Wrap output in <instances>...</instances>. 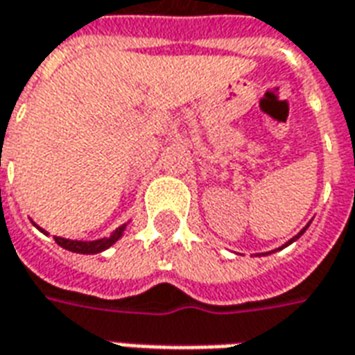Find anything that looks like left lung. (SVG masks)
Instances as JSON below:
<instances>
[{
  "label": "left lung",
  "instance_id": "left-lung-1",
  "mask_svg": "<svg viewBox=\"0 0 355 355\" xmlns=\"http://www.w3.org/2000/svg\"><path fill=\"white\" fill-rule=\"evenodd\" d=\"M308 226H310V223L306 224L304 228H302V230L298 232V234H297V236H295V238H291V239H289V241H287V243H285V245H282V247H279V249H283V247H287V245H291V243H293V241H297V239H298V238H300V236H302V234H304V232H306V228H308ZM275 251H277V249H275ZM272 253H274V251H272ZM262 254H268V253H262Z\"/></svg>",
  "mask_w": 355,
  "mask_h": 355
}]
</instances>
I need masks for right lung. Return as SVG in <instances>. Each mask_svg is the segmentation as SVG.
Listing matches in <instances>:
<instances>
[{
	"label": "right lung",
	"mask_w": 355,
	"mask_h": 355,
	"mask_svg": "<svg viewBox=\"0 0 355 355\" xmlns=\"http://www.w3.org/2000/svg\"><path fill=\"white\" fill-rule=\"evenodd\" d=\"M34 226H37V224H34ZM125 226L127 224H123V226H119L112 236H108V238H101V239H94V241H78V239H66V238H57L55 236V241H57L58 245L62 247V249H66V251H72V253H80V254H96V253H102V251H106L108 247H112L114 243H116L117 239L123 236L125 232ZM40 228V226H37ZM42 230V228H40ZM43 234H45V230H42Z\"/></svg>",
	"instance_id": "1"
}]
</instances>
